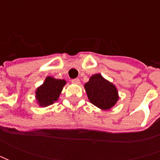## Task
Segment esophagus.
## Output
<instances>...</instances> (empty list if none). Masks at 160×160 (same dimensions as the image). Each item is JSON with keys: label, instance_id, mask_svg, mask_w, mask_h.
Here are the masks:
<instances>
[{"label": "esophagus", "instance_id": "34e87169", "mask_svg": "<svg viewBox=\"0 0 160 160\" xmlns=\"http://www.w3.org/2000/svg\"><path fill=\"white\" fill-rule=\"evenodd\" d=\"M72 83H75V84H79L80 83V80L78 78H75V79H72Z\"/></svg>", "mask_w": 160, "mask_h": 160}]
</instances>
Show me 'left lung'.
Instances as JSON below:
<instances>
[{"instance_id":"1","label":"left lung","mask_w":160,"mask_h":160,"mask_svg":"<svg viewBox=\"0 0 160 160\" xmlns=\"http://www.w3.org/2000/svg\"><path fill=\"white\" fill-rule=\"evenodd\" d=\"M84 89L90 102L103 110L111 108L119 98L116 86L101 74L90 77L89 81L84 84Z\"/></svg>"}]
</instances>
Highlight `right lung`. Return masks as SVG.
Wrapping results in <instances>:
<instances>
[{
    "instance_id": "right-lung-1",
    "label": "right lung",
    "mask_w": 160,
    "mask_h": 160,
    "mask_svg": "<svg viewBox=\"0 0 160 160\" xmlns=\"http://www.w3.org/2000/svg\"><path fill=\"white\" fill-rule=\"evenodd\" d=\"M67 82L63 79L47 77L43 83L35 91V98L41 107H47L57 102Z\"/></svg>"
}]
</instances>
